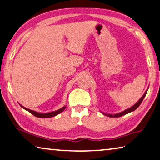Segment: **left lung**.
<instances>
[{
    "mask_svg": "<svg viewBox=\"0 0 160 160\" xmlns=\"http://www.w3.org/2000/svg\"><path fill=\"white\" fill-rule=\"evenodd\" d=\"M148 89H146V92H144V94L143 95V96H142V97H141V98H140L138 101L135 105H133V106H132V107H130V108L126 109V110L122 111V112H120V113H114V114H110V113H106L102 112V111H101V113H102L103 115L107 116V117H122V116H124V115H125V114H128V113H129L132 112L133 111H135V109H137L138 108L140 105H141L142 101H143V100L144 99V98H145L146 93H147Z\"/></svg>",
    "mask_w": 160,
    "mask_h": 160,
    "instance_id": "obj_1",
    "label": "left lung"
}]
</instances>
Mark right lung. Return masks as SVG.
Segmentation results:
<instances>
[{"label":"right lung","instance_id":"obj_1","mask_svg":"<svg viewBox=\"0 0 160 160\" xmlns=\"http://www.w3.org/2000/svg\"><path fill=\"white\" fill-rule=\"evenodd\" d=\"M20 105V104H19ZM20 106L22 108L25 109V110L29 111L30 113H32V115H34L35 117H38V118H51V117H55L59 113H62L63 111L65 110V108H66V106H63L62 108H61L60 109H58V110L57 111H52V112H49V113H38V112H36V111H34L32 110H30V109H28L27 108H25V107H24L20 105Z\"/></svg>","mask_w":160,"mask_h":160}]
</instances>
